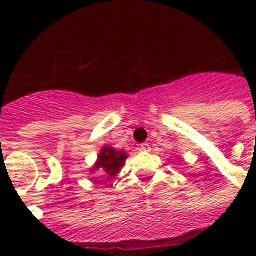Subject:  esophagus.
I'll list each match as a JSON object with an SVG mask.
<instances>
[{"instance_id":"34e87169","label":"esophagus","mask_w":256,"mask_h":256,"mask_svg":"<svg viewBox=\"0 0 256 256\" xmlns=\"http://www.w3.org/2000/svg\"><path fill=\"white\" fill-rule=\"evenodd\" d=\"M140 152H152V148H150V144H140Z\"/></svg>"}]
</instances>
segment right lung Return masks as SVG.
Segmentation results:
<instances>
[{
    "label": "right lung",
    "instance_id": "1",
    "mask_svg": "<svg viewBox=\"0 0 256 256\" xmlns=\"http://www.w3.org/2000/svg\"><path fill=\"white\" fill-rule=\"evenodd\" d=\"M128 156V152L124 150H116L112 146H104L100 150L98 158L90 171L92 172L100 171L102 174L108 175V179H112L116 176V174H120V168L124 166Z\"/></svg>",
    "mask_w": 256,
    "mask_h": 256
}]
</instances>
